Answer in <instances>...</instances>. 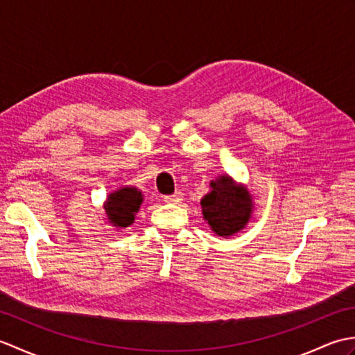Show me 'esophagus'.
Instances as JSON below:
<instances>
[{
	"instance_id": "esophagus-1",
	"label": "esophagus",
	"mask_w": 355,
	"mask_h": 355,
	"mask_svg": "<svg viewBox=\"0 0 355 355\" xmlns=\"http://www.w3.org/2000/svg\"><path fill=\"white\" fill-rule=\"evenodd\" d=\"M182 200H183L182 192H175L173 195H168V197H164V201L169 202V205H178V202H182Z\"/></svg>"
}]
</instances>
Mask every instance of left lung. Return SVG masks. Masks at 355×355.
Returning <instances> with one entry per match:
<instances>
[{
	"mask_svg": "<svg viewBox=\"0 0 355 355\" xmlns=\"http://www.w3.org/2000/svg\"><path fill=\"white\" fill-rule=\"evenodd\" d=\"M210 191L201 198V212L215 235L235 236L250 223L254 201L248 187L238 183L229 173L210 180Z\"/></svg>",
	"mask_w": 355,
	"mask_h": 355,
	"instance_id": "1",
	"label": "left lung"
}]
</instances>
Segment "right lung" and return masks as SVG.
<instances>
[{"instance_id": "right-lung-1", "label": "right lung", "mask_w": 355, "mask_h": 355, "mask_svg": "<svg viewBox=\"0 0 355 355\" xmlns=\"http://www.w3.org/2000/svg\"><path fill=\"white\" fill-rule=\"evenodd\" d=\"M143 202V193L134 186H122L108 193L103 202L105 220L117 230L130 227Z\"/></svg>"}]
</instances>
